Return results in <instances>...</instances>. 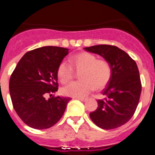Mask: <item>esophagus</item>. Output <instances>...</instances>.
<instances>
[{
  "mask_svg": "<svg viewBox=\"0 0 155 155\" xmlns=\"http://www.w3.org/2000/svg\"><path fill=\"white\" fill-rule=\"evenodd\" d=\"M77 99L80 100V101H81V102H85L86 101V98H76Z\"/></svg>",
  "mask_w": 155,
  "mask_h": 155,
  "instance_id": "34e87169",
  "label": "esophagus"
}]
</instances>
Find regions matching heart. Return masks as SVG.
Instances as JSON below:
<instances>
[{
    "instance_id": "b5f03b06",
    "label": "heart",
    "mask_w": 155,
    "mask_h": 155,
    "mask_svg": "<svg viewBox=\"0 0 155 155\" xmlns=\"http://www.w3.org/2000/svg\"><path fill=\"white\" fill-rule=\"evenodd\" d=\"M74 68L80 71L79 81L72 82L62 88L64 95L74 98H83L89 94L94 87L101 89L108 84L112 77V67L105 60H98L96 56L82 53L71 57ZM59 80L66 84L73 78L72 67L62 61L57 68Z\"/></svg>"
}]
</instances>
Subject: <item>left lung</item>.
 <instances>
[{"instance_id": "left-lung-1", "label": "left lung", "mask_w": 155, "mask_h": 155, "mask_svg": "<svg viewBox=\"0 0 155 155\" xmlns=\"http://www.w3.org/2000/svg\"><path fill=\"white\" fill-rule=\"evenodd\" d=\"M103 57L112 67V77L98 100L97 109L90 113L93 123L104 130L121 127L130 120L139 102L141 83L136 62L124 50L110 45L84 48Z\"/></svg>"}]
</instances>
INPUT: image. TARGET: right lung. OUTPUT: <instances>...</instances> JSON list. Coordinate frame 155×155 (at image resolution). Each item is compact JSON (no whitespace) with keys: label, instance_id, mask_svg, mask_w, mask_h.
Segmentation results:
<instances>
[{"label":"right lung","instance_id":"obj_1","mask_svg":"<svg viewBox=\"0 0 155 155\" xmlns=\"http://www.w3.org/2000/svg\"><path fill=\"white\" fill-rule=\"evenodd\" d=\"M69 49L42 46L27 52L10 78L13 107L25 124L36 130L55 125L65 112L70 98L53 97L58 90L57 68ZM51 98L46 100L45 95Z\"/></svg>","mask_w":155,"mask_h":155}]
</instances>
